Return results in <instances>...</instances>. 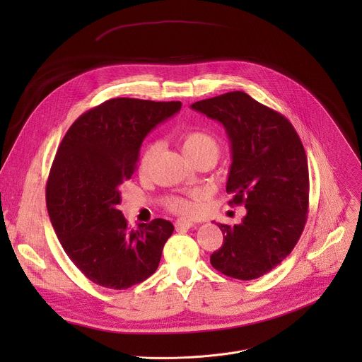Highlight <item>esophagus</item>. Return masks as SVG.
<instances>
[{
    "label": "esophagus",
    "mask_w": 362,
    "mask_h": 362,
    "mask_svg": "<svg viewBox=\"0 0 362 362\" xmlns=\"http://www.w3.org/2000/svg\"><path fill=\"white\" fill-rule=\"evenodd\" d=\"M193 225H194V223H193L192 221H189V219H177V221L175 222L176 230H187V229H190Z\"/></svg>",
    "instance_id": "esophagus-1"
}]
</instances>
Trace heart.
Returning a JSON list of instances; mask_svg holds the SVG:
<instances>
[{"label": "heart", "mask_w": 362, "mask_h": 362, "mask_svg": "<svg viewBox=\"0 0 362 362\" xmlns=\"http://www.w3.org/2000/svg\"><path fill=\"white\" fill-rule=\"evenodd\" d=\"M180 147L186 156L194 162L199 159H211L214 163L218 160L219 154H221V144L215 136H212L208 132L203 130H189L180 134L179 137ZM158 150V143H150L143 154H141V160L140 165L141 168H146L147 163L151 160L154 156V153ZM168 208L172 212L180 214V215H187L192 214L196 209V202L189 199V197H182V196H175L170 197L168 202Z\"/></svg>", "instance_id": "obj_1"}]
</instances>
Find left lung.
<instances>
[{"label":"left lung","mask_w":362,"mask_h":362,"mask_svg":"<svg viewBox=\"0 0 362 362\" xmlns=\"http://www.w3.org/2000/svg\"><path fill=\"white\" fill-rule=\"evenodd\" d=\"M190 107L223 124L232 150L229 203L246 208L239 225L219 223L223 245L211 264L235 279L261 278L292 252L306 223L309 173L302 141L285 116L243 91Z\"/></svg>","instance_id":"1"}]
</instances>
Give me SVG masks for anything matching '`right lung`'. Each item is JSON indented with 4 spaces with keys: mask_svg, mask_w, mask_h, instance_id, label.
I'll return each instance as SVG.
<instances>
[{
    "mask_svg": "<svg viewBox=\"0 0 362 362\" xmlns=\"http://www.w3.org/2000/svg\"><path fill=\"white\" fill-rule=\"evenodd\" d=\"M180 101L112 98L67 130L51 166L45 202L71 262L91 282L127 289L158 269L173 225L154 219L130 229L119 211L120 186L136 170L140 146Z\"/></svg>",
    "mask_w": 362,
    "mask_h": 362,
    "instance_id": "add662e5",
    "label": "right lung"
}]
</instances>
